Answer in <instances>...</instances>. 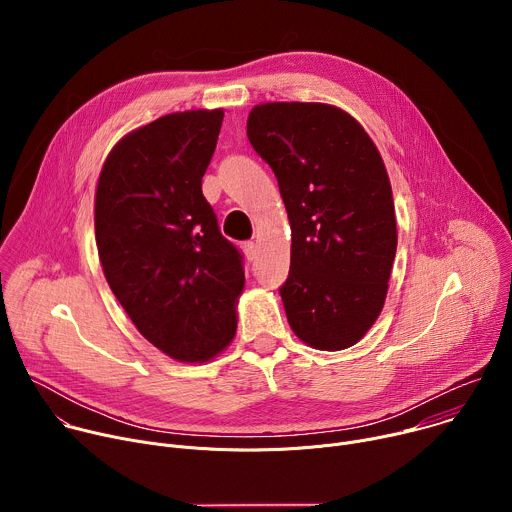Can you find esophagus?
Here are the masks:
<instances>
[{
  "instance_id": "34e87169",
  "label": "esophagus",
  "mask_w": 512,
  "mask_h": 512,
  "mask_svg": "<svg viewBox=\"0 0 512 512\" xmlns=\"http://www.w3.org/2000/svg\"><path fill=\"white\" fill-rule=\"evenodd\" d=\"M241 249H243V253H245V257H247L249 261H253V259L257 257V245H255L253 241H245V243L241 245Z\"/></svg>"
}]
</instances>
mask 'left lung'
Returning <instances> with one entry per match:
<instances>
[{
	"instance_id": "obj_1",
	"label": "left lung",
	"mask_w": 512,
	"mask_h": 512,
	"mask_svg": "<svg viewBox=\"0 0 512 512\" xmlns=\"http://www.w3.org/2000/svg\"><path fill=\"white\" fill-rule=\"evenodd\" d=\"M291 227L279 296L294 334L318 350L354 346L377 322L397 251V218L375 141L328 103H261L247 119Z\"/></svg>"
}]
</instances>
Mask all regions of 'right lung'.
Listing matches in <instances>:
<instances>
[{"label": "right lung", "mask_w": 512, "mask_h": 512, "mask_svg": "<svg viewBox=\"0 0 512 512\" xmlns=\"http://www.w3.org/2000/svg\"><path fill=\"white\" fill-rule=\"evenodd\" d=\"M223 109L164 115L123 135L95 192L105 279L139 330L180 362H206L237 332L241 255L202 196Z\"/></svg>", "instance_id": "add662e5"}]
</instances>
